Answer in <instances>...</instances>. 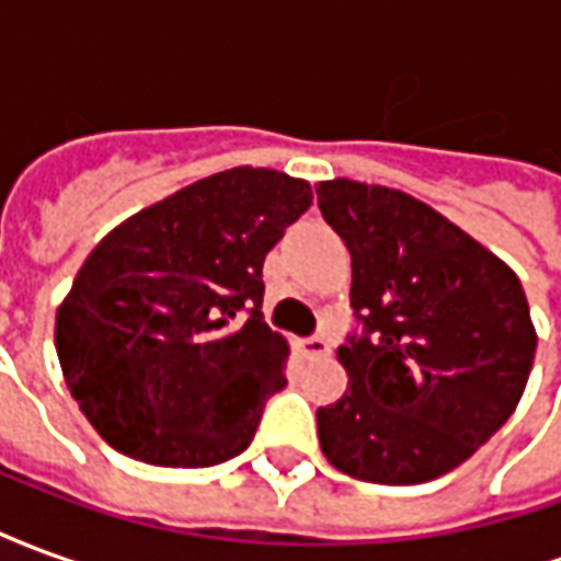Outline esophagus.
<instances>
[{
  "mask_svg": "<svg viewBox=\"0 0 561 561\" xmlns=\"http://www.w3.org/2000/svg\"><path fill=\"white\" fill-rule=\"evenodd\" d=\"M300 354L304 357H328L330 342L324 336H309V340L300 342Z\"/></svg>",
  "mask_w": 561,
  "mask_h": 561,
  "instance_id": "1",
  "label": "esophagus"
}]
</instances>
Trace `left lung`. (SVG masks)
<instances>
[{
  "instance_id": "left-lung-1",
  "label": "left lung",
  "mask_w": 561,
  "mask_h": 561,
  "mask_svg": "<svg viewBox=\"0 0 561 561\" xmlns=\"http://www.w3.org/2000/svg\"><path fill=\"white\" fill-rule=\"evenodd\" d=\"M352 252L357 330L340 345L348 390L318 409L324 457L357 481H433L514 414L535 360L514 270L405 192L318 183Z\"/></svg>"
}]
</instances>
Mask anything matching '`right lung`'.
<instances>
[{"label":"right lung","instance_id":"obj_1","mask_svg":"<svg viewBox=\"0 0 561 561\" xmlns=\"http://www.w3.org/2000/svg\"><path fill=\"white\" fill-rule=\"evenodd\" d=\"M309 204L306 180L231 168L92 249L56 312V354L107 445L171 469L252 445L264 400L288 385V345L261 316V267Z\"/></svg>","mask_w":561,"mask_h":561}]
</instances>
